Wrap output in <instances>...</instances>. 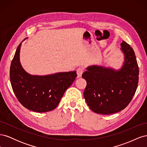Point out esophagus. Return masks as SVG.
<instances>
[{
	"instance_id": "1",
	"label": "esophagus",
	"mask_w": 147,
	"mask_h": 147,
	"mask_svg": "<svg viewBox=\"0 0 147 147\" xmlns=\"http://www.w3.org/2000/svg\"><path fill=\"white\" fill-rule=\"evenodd\" d=\"M84 72V68L82 67H80L77 69V76L78 77H80L82 76V74Z\"/></svg>"
}]
</instances>
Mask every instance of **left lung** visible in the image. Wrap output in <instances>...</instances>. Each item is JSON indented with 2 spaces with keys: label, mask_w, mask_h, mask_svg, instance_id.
I'll return each instance as SVG.
<instances>
[{
  "label": "left lung",
  "mask_w": 147,
  "mask_h": 147,
  "mask_svg": "<svg viewBox=\"0 0 147 147\" xmlns=\"http://www.w3.org/2000/svg\"><path fill=\"white\" fill-rule=\"evenodd\" d=\"M121 47L124 62L119 70L91 65L82 74L86 81L84 97L96 113H117L126 107L135 94L139 74L135 53L126 42L123 41Z\"/></svg>",
  "instance_id": "left-lung-1"
}]
</instances>
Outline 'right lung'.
Masks as SVG:
<instances>
[{
    "mask_svg": "<svg viewBox=\"0 0 147 147\" xmlns=\"http://www.w3.org/2000/svg\"><path fill=\"white\" fill-rule=\"evenodd\" d=\"M21 46V43L16 49L10 70L11 87L16 98L24 107L35 112L54 110L67 89L76 78V71L45 76L31 75L20 64Z\"/></svg>",
    "mask_w": 147,
    "mask_h": 147,
    "instance_id": "add662e5",
    "label": "right lung"
}]
</instances>
